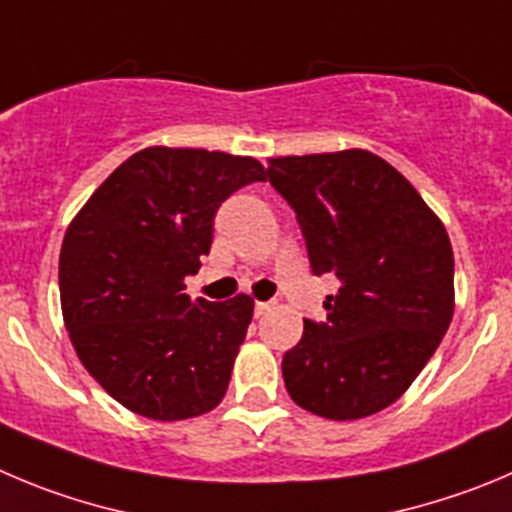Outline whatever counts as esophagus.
<instances>
[{
	"instance_id": "1",
	"label": "esophagus",
	"mask_w": 512,
	"mask_h": 512,
	"mask_svg": "<svg viewBox=\"0 0 512 512\" xmlns=\"http://www.w3.org/2000/svg\"><path fill=\"white\" fill-rule=\"evenodd\" d=\"M272 305H275V303H272V300H257V303H255V315H265L267 310L272 308Z\"/></svg>"
}]
</instances>
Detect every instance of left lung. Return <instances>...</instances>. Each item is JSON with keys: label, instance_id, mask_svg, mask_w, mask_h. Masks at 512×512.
<instances>
[{"label": "left lung", "instance_id": "8db88e82", "mask_svg": "<svg viewBox=\"0 0 512 512\" xmlns=\"http://www.w3.org/2000/svg\"><path fill=\"white\" fill-rule=\"evenodd\" d=\"M265 179L293 207L313 275H336L328 318L305 321L283 356L290 399L318 417L361 419L394 404L455 313V257L437 214L371 151L270 159Z\"/></svg>", "mask_w": 512, "mask_h": 512}]
</instances>
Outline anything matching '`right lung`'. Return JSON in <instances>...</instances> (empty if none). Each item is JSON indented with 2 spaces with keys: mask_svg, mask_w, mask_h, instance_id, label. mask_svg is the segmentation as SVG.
Here are the masks:
<instances>
[{
  "mask_svg": "<svg viewBox=\"0 0 512 512\" xmlns=\"http://www.w3.org/2000/svg\"><path fill=\"white\" fill-rule=\"evenodd\" d=\"M265 169L204 148H143L95 189L60 250L65 326L88 374L159 422L212 412L252 321L250 295L191 300L227 197Z\"/></svg>",
  "mask_w": 512,
  "mask_h": 512,
  "instance_id": "add662e5",
  "label": "right lung"
}]
</instances>
